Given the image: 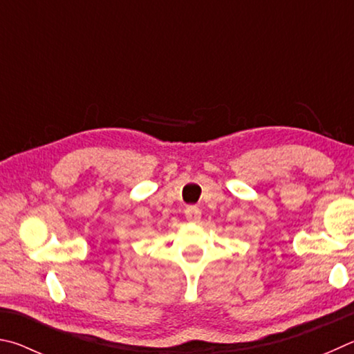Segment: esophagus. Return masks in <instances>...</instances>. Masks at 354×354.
Returning <instances> with one entry per match:
<instances>
[{"mask_svg": "<svg viewBox=\"0 0 354 354\" xmlns=\"http://www.w3.org/2000/svg\"><path fill=\"white\" fill-rule=\"evenodd\" d=\"M185 216H187V219L191 222H197L201 219V208L196 207V205H189L185 209Z\"/></svg>", "mask_w": 354, "mask_h": 354, "instance_id": "esophagus-1", "label": "esophagus"}]
</instances>
